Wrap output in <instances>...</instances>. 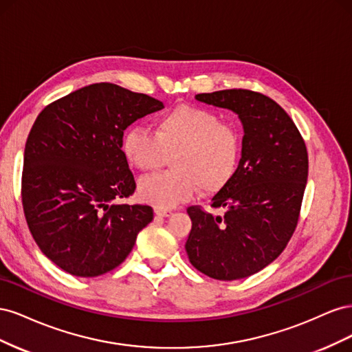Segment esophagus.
<instances>
[{
  "label": "esophagus",
  "instance_id": "obj_1",
  "mask_svg": "<svg viewBox=\"0 0 352 352\" xmlns=\"http://www.w3.org/2000/svg\"><path fill=\"white\" fill-rule=\"evenodd\" d=\"M154 212L157 216H162V217H168L172 216V210H167V208H160V207H155L154 208Z\"/></svg>",
  "mask_w": 352,
  "mask_h": 352
}]
</instances>
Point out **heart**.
Returning <instances> with one entry per match:
<instances>
[{
    "label": "heart",
    "instance_id": "obj_1",
    "mask_svg": "<svg viewBox=\"0 0 352 352\" xmlns=\"http://www.w3.org/2000/svg\"><path fill=\"white\" fill-rule=\"evenodd\" d=\"M122 150L141 172L162 168L172 155V172L145 177L140 195L160 208H173L194 197L214 195L235 175L241 151L238 127L214 110L179 104L160 114L154 133L132 126L123 133Z\"/></svg>",
    "mask_w": 352,
    "mask_h": 352
}]
</instances>
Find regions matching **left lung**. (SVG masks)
<instances>
[{
    "instance_id": "1",
    "label": "left lung",
    "mask_w": 352,
    "mask_h": 352,
    "mask_svg": "<svg viewBox=\"0 0 352 352\" xmlns=\"http://www.w3.org/2000/svg\"><path fill=\"white\" fill-rule=\"evenodd\" d=\"M198 101L235 111L243 124L242 157L230 182L211 198L214 214L188 207L190 264L216 280H236L279 257L300 220L308 176L307 146L298 127L267 95L225 89Z\"/></svg>"
}]
</instances>
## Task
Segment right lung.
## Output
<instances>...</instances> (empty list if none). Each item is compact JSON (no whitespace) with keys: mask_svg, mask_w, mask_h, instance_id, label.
Returning a JSON list of instances; mask_svg holds the SVG:
<instances>
[{"mask_svg":"<svg viewBox=\"0 0 352 352\" xmlns=\"http://www.w3.org/2000/svg\"><path fill=\"white\" fill-rule=\"evenodd\" d=\"M162 109L150 95L101 82L38 114L25 146L22 204L39 250L60 269L79 278L114 270L153 220L150 206L114 201L136 189L124 129Z\"/></svg>","mask_w":352,"mask_h":352,"instance_id":"add662e5","label":"right lung"}]
</instances>
